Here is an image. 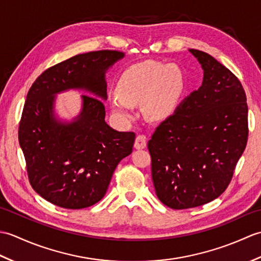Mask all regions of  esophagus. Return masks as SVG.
<instances>
[{"label": "esophagus", "mask_w": 261, "mask_h": 261, "mask_svg": "<svg viewBox=\"0 0 261 261\" xmlns=\"http://www.w3.org/2000/svg\"><path fill=\"white\" fill-rule=\"evenodd\" d=\"M146 146H147L146 137L143 135L137 136L136 141H135V148L136 149H143V148H146Z\"/></svg>", "instance_id": "obj_1"}]
</instances>
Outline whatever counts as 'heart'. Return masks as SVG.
Here are the masks:
<instances>
[{
  "label": "heart",
  "mask_w": 261,
  "mask_h": 261,
  "mask_svg": "<svg viewBox=\"0 0 261 261\" xmlns=\"http://www.w3.org/2000/svg\"><path fill=\"white\" fill-rule=\"evenodd\" d=\"M184 77L175 65L143 62L127 68L110 96L113 112L122 119L134 115V105L141 103L148 120H164L174 112L184 91Z\"/></svg>",
  "instance_id": "obj_1"
}]
</instances>
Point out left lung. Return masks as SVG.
<instances>
[{"label": "left lung", "instance_id": "obj_1", "mask_svg": "<svg viewBox=\"0 0 261 261\" xmlns=\"http://www.w3.org/2000/svg\"><path fill=\"white\" fill-rule=\"evenodd\" d=\"M204 70L202 86L163 121L148 141L160 202L173 210L219 197L248 141V105L238 77L211 55L190 49Z\"/></svg>", "mask_w": 261, "mask_h": 261}]
</instances>
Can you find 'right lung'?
<instances>
[{"mask_svg":"<svg viewBox=\"0 0 261 261\" xmlns=\"http://www.w3.org/2000/svg\"><path fill=\"white\" fill-rule=\"evenodd\" d=\"M124 54L98 50L51 66L28 92L19 124V142L29 181L57 206L80 210L101 201L116 166L132 152L135 132H119L105 122V71ZM69 88L90 91L70 124L53 118V95Z\"/></svg>","mask_w":261,"mask_h":261,"instance_id":"obj_1","label":"right lung"}]
</instances>
